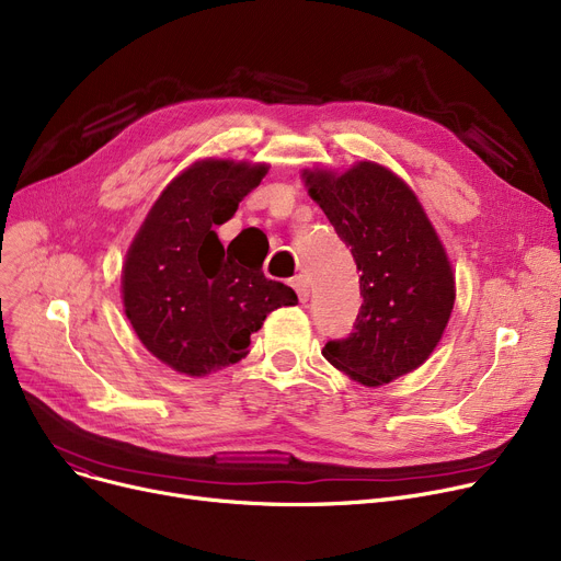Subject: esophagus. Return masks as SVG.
I'll return each instance as SVG.
<instances>
[{
	"label": "esophagus",
	"mask_w": 561,
	"mask_h": 561,
	"mask_svg": "<svg viewBox=\"0 0 561 561\" xmlns=\"http://www.w3.org/2000/svg\"><path fill=\"white\" fill-rule=\"evenodd\" d=\"M290 286H293V288H296V293H298V298H300V302H302V305H307V302H309V296H311V288H309V279H307L305 275H298V277H293Z\"/></svg>",
	"instance_id": "obj_1"
}]
</instances>
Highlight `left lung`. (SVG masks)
<instances>
[{
	"mask_svg": "<svg viewBox=\"0 0 561 561\" xmlns=\"http://www.w3.org/2000/svg\"><path fill=\"white\" fill-rule=\"evenodd\" d=\"M309 195L355 256L364 305L347 339L322 347L366 387L389 385L432 355L455 305V275L419 197L389 168L305 170Z\"/></svg>",
	"mask_w": 561,
	"mask_h": 561,
	"instance_id": "1",
	"label": "left lung"
}]
</instances>
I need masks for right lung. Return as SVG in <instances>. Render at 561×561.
<instances>
[{
    "label": "right lung",
    "instance_id": "obj_1",
    "mask_svg": "<svg viewBox=\"0 0 561 561\" xmlns=\"http://www.w3.org/2000/svg\"><path fill=\"white\" fill-rule=\"evenodd\" d=\"M268 165L204 159L165 186L140 225L123 268V302L140 343L184 375L241 362L250 334L296 290L263 275L214 231L261 184Z\"/></svg>",
    "mask_w": 561,
    "mask_h": 561
}]
</instances>
